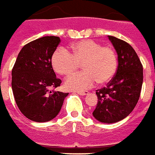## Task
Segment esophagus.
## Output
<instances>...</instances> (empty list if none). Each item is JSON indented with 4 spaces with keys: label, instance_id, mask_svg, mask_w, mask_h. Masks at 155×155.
Masks as SVG:
<instances>
[{
    "label": "esophagus",
    "instance_id": "1",
    "mask_svg": "<svg viewBox=\"0 0 155 155\" xmlns=\"http://www.w3.org/2000/svg\"><path fill=\"white\" fill-rule=\"evenodd\" d=\"M77 93H78L81 96H85L86 94H87V92H81V91H78V92H77Z\"/></svg>",
    "mask_w": 155,
    "mask_h": 155
}]
</instances>
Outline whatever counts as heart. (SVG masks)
Masks as SVG:
<instances>
[{"label": "heart", "instance_id": "b5f03b06", "mask_svg": "<svg viewBox=\"0 0 155 155\" xmlns=\"http://www.w3.org/2000/svg\"><path fill=\"white\" fill-rule=\"evenodd\" d=\"M72 53L63 48H58L51 57V64L56 72L69 76L82 64L84 72L69 77L65 86L68 89L83 91L97 82L108 83L118 68V53L111 46H104L91 39L79 41L71 46Z\"/></svg>", "mask_w": 155, "mask_h": 155}]
</instances>
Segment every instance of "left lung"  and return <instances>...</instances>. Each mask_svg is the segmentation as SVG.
I'll return each mask as SVG.
<instances>
[{
	"label": "left lung",
	"mask_w": 155,
	"mask_h": 155,
	"mask_svg": "<svg viewBox=\"0 0 155 155\" xmlns=\"http://www.w3.org/2000/svg\"><path fill=\"white\" fill-rule=\"evenodd\" d=\"M118 53V65L107 87L96 90L97 104L93 115L105 124L125 118L138 103L143 84V65L134 49L124 41L108 36Z\"/></svg>",
	"instance_id": "obj_1"
}]
</instances>
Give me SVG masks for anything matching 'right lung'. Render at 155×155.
Masks as SVG:
<instances>
[{
    "label": "right lung",
    "instance_id": "right-lung-1",
    "mask_svg": "<svg viewBox=\"0 0 155 155\" xmlns=\"http://www.w3.org/2000/svg\"><path fill=\"white\" fill-rule=\"evenodd\" d=\"M60 38L48 36L25 45L12 71V87L22 114L35 122L50 121L58 114L68 93L51 91L62 83L56 77L51 57Z\"/></svg>",
    "mask_w": 155,
    "mask_h": 155
}]
</instances>
